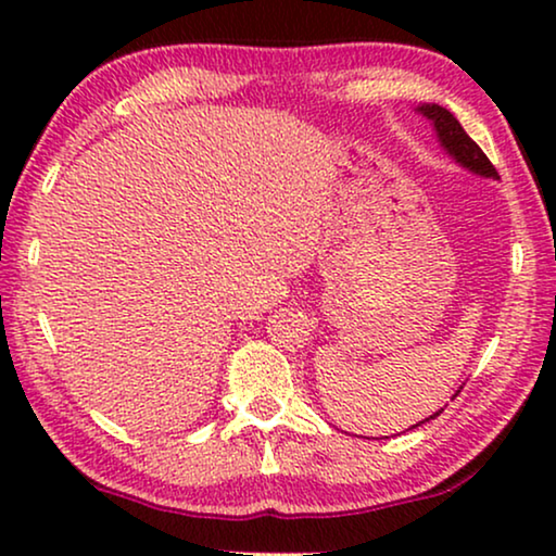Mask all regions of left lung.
Wrapping results in <instances>:
<instances>
[{
	"mask_svg": "<svg viewBox=\"0 0 556 556\" xmlns=\"http://www.w3.org/2000/svg\"><path fill=\"white\" fill-rule=\"evenodd\" d=\"M417 111L432 121V126H435V134L440 139V147H443L447 154L455 159V162H458L460 166H466V169H470V172L481 174V177H493V179L498 177L496 166L489 162V156L483 154L481 147H478V143L470 139L466 131H463L458 118H455L451 111L443 109V105H435V103H425ZM438 415L440 413L430 415L428 420H432V417H438Z\"/></svg>",
	"mask_w": 556,
	"mask_h": 556,
	"instance_id": "8db88e82",
	"label": "left lung"
}]
</instances>
